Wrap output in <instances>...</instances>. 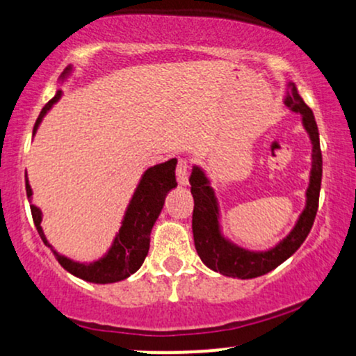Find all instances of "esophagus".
Listing matches in <instances>:
<instances>
[{
    "mask_svg": "<svg viewBox=\"0 0 356 356\" xmlns=\"http://www.w3.org/2000/svg\"><path fill=\"white\" fill-rule=\"evenodd\" d=\"M187 170H189V164H187L186 159H181L175 169V175H177V182L181 186H187Z\"/></svg>",
    "mask_w": 356,
    "mask_h": 356,
    "instance_id": "1",
    "label": "esophagus"
}]
</instances>
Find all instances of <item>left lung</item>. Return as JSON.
<instances>
[{"label":"left lung","mask_w":356,"mask_h":356,"mask_svg":"<svg viewBox=\"0 0 356 356\" xmlns=\"http://www.w3.org/2000/svg\"><path fill=\"white\" fill-rule=\"evenodd\" d=\"M284 105L291 112L300 113L305 130L312 140V170L309 184L306 189L305 209L298 218L295 227L283 241L268 251H249L232 243L220 231L219 204L216 192L211 187V181L199 165L192 167L189 177L191 194L194 197V212H192V232L194 244L199 257L212 271L224 276L251 280L263 276L266 273L284 263L289 256L298 251V248L308 238L309 231L316 218L318 199L321 189L323 159L320 149V134L312 108L305 104L298 93L295 83L289 81L288 93L284 97Z\"/></svg>","instance_id":"obj_1"}]
</instances>
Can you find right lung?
<instances>
[{
	"label": "right lung",
	"instance_id": "add662e5",
	"mask_svg": "<svg viewBox=\"0 0 356 356\" xmlns=\"http://www.w3.org/2000/svg\"><path fill=\"white\" fill-rule=\"evenodd\" d=\"M70 73L72 67L65 68V72L60 76V81H65V79ZM61 93H63L61 90H56V95L40 112V117L33 129V136L36 134V130H38L40 124H42L43 117L47 115L48 110L53 107V104H56L60 100ZM175 165H177V161L170 159V161L164 162V164L150 167V169H147L142 174L140 182H138L137 189L134 192L129 206H127L120 229H118L112 246H110L108 251L105 252V256L100 257V259L93 261V263H79V261H73L70 257L58 254L53 249L51 244L48 243L47 236H44L42 229V211L35 204H30L31 216H33V222L40 238L51 249L53 254L56 256L61 266L67 269L68 273H72L73 276L80 277V280L99 284L117 283V281L127 280V277L134 275L142 266V263H144L150 248V232H152L155 220H157L162 207H164L165 195L169 194L170 189H174L177 186V181H175ZM26 195L28 201L31 202L33 191H31L28 177Z\"/></svg>",
	"mask_w": 356,
	"mask_h": 356
}]
</instances>
